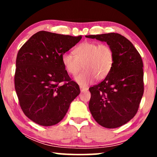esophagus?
Returning <instances> with one entry per match:
<instances>
[{"mask_svg":"<svg viewBox=\"0 0 157 157\" xmlns=\"http://www.w3.org/2000/svg\"><path fill=\"white\" fill-rule=\"evenodd\" d=\"M80 89L81 91H87V90L89 89V88H88L87 86H80Z\"/></svg>","mask_w":157,"mask_h":157,"instance_id":"obj_1","label":"esophagus"}]
</instances>
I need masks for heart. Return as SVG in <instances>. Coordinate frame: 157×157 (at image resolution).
<instances>
[{
    "label": "heart",
    "instance_id": "b5f03b06",
    "mask_svg": "<svg viewBox=\"0 0 157 157\" xmlns=\"http://www.w3.org/2000/svg\"><path fill=\"white\" fill-rule=\"evenodd\" d=\"M74 54L65 53L62 61L66 69L72 76L78 74L83 65L84 70L76 77V81L81 85H87L94 78L96 80L106 78L114 61L113 48L106 44L82 43L75 48Z\"/></svg>",
    "mask_w": 157,
    "mask_h": 157
}]
</instances>
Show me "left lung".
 Returning a JSON list of instances; mask_svg holds the SVG:
<instances>
[{"instance_id":"left-lung-1","label":"left lung","mask_w":157,"mask_h":157,"mask_svg":"<svg viewBox=\"0 0 157 157\" xmlns=\"http://www.w3.org/2000/svg\"><path fill=\"white\" fill-rule=\"evenodd\" d=\"M86 37L106 42L114 52L111 71L101 82L89 88V110L101 126L119 127L138 111L144 90L142 59L134 45L119 33Z\"/></svg>"}]
</instances>
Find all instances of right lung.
Listing matches in <instances>:
<instances>
[{
    "label": "right lung",
    "instance_id": "add662e5",
    "mask_svg": "<svg viewBox=\"0 0 157 157\" xmlns=\"http://www.w3.org/2000/svg\"><path fill=\"white\" fill-rule=\"evenodd\" d=\"M81 36L38 31L23 45L16 58L15 89L23 112L35 123L55 125L80 94L68 76L62 56Z\"/></svg>",
    "mask_w": 157,
    "mask_h": 157
}]
</instances>
